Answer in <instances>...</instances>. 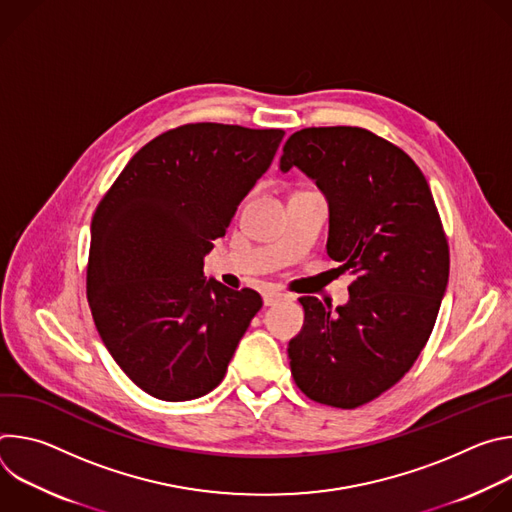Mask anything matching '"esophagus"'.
<instances>
[{
    "mask_svg": "<svg viewBox=\"0 0 512 512\" xmlns=\"http://www.w3.org/2000/svg\"><path fill=\"white\" fill-rule=\"evenodd\" d=\"M283 298H285V294H281V291H265V294H263V304L265 306H273V304H277Z\"/></svg>",
    "mask_w": 512,
    "mask_h": 512,
    "instance_id": "1",
    "label": "esophagus"
}]
</instances>
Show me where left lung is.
Here are the masks:
<instances>
[{"label": "left lung", "instance_id": "8db88e82", "mask_svg": "<svg viewBox=\"0 0 512 512\" xmlns=\"http://www.w3.org/2000/svg\"><path fill=\"white\" fill-rule=\"evenodd\" d=\"M328 200L330 259L350 269V300L332 310L300 298L306 320L289 340L296 385L314 401L354 409L391 389L423 350L450 275V251L415 162L360 127H308L285 145Z\"/></svg>", "mask_w": 512, "mask_h": 512}]
</instances>
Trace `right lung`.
<instances>
[{"label": "right lung", "mask_w": 512, "mask_h": 512, "mask_svg": "<svg viewBox=\"0 0 512 512\" xmlns=\"http://www.w3.org/2000/svg\"><path fill=\"white\" fill-rule=\"evenodd\" d=\"M283 135L182 125L143 145L97 206L87 269L93 320L121 371L156 399L210 393L263 306L253 289L206 279L202 259Z\"/></svg>", "instance_id": "right-lung-1"}]
</instances>
